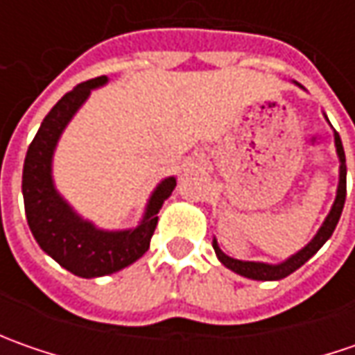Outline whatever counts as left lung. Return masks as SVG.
Wrapping results in <instances>:
<instances>
[{
	"mask_svg": "<svg viewBox=\"0 0 355 355\" xmlns=\"http://www.w3.org/2000/svg\"><path fill=\"white\" fill-rule=\"evenodd\" d=\"M334 140L338 156H340V185H338V196H336L334 205H332V211L326 217V221H324V225L320 227V231L316 233V237L312 239L302 251H298L296 254H293L288 261H284V263H280V265H265V263H249V261L231 259V257H227L225 252L217 247V241H213V249L217 252L219 261H221L227 268L235 270L237 275L247 277V279L280 280L284 279V277H288V275L294 272L296 268H300V266L304 265L312 254H316V251H318L322 245L330 239V235L334 233L336 225H338V221H340V215H342V209H344V203H346V154H344V146H342V140H340L338 132H336Z\"/></svg>",
	"mask_w": 355,
	"mask_h": 355,
	"instance_id": "1",
	"label": "left lung"
}]
</instances>
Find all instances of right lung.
Here are the masks:
<instances>
[{
	"label": "right lung",
	"mask_w": 355,
	"mask_h": 355,
	"mask_svg": "<svg viewBox=\"0 0 355 355\" xmlns=\"http://www.w3.org/2000/svg\"><path fill=\"white\" fill-rule=\"evenodd\" d=\"M106 83V76L90 78L67 92L51 108L33 142L29 144L23 166V201L27 223L39 247L76 277L94 279L116 272L138 261L150 247L157 225V211L170 198L175 180L168 178L150 198L142 223L130 231H98L83 221L57 193L51 180V157L62 128L76 108L87 101L90 89Z\"/></svg>",
	"instance_id": "add662e5"
}]
</instances>
